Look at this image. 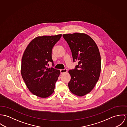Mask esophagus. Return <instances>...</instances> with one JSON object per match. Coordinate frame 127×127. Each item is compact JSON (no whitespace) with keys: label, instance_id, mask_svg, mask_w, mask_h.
Wrapping results in <instances>:
<instances>
[{"label":"esophagus","instance_id":"obj_1","mask_svg":"<svg viewBox=\"0 0 127 127\" xmlns=\"http://www.w3.org/2000/svg\"><path fill=\"white\" fill-rule=\"evenodd\" d=\"M60 72L61 73H64V72H67V70L66 69H61L60 70Z\"/></svg>","mask_w":127,"mask_h":127}]
</instances>
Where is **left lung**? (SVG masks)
<instances>
[{
    "label": "left lung",
    "instance_id": "1",
    "mask_svg": "<svg viewBox=\"0 0 127 127\" xmlns=\"http://www.w3.org/2000/svg\"><path fill=\"white\" fill-rule=\"evenodd\" d=\"M63 37L70 48L73 62L78 61L75 69L69 70V89L75 95L84 96L92 91L100 76L101 57L98 47L83 33L64 34Z\"/></svg>",
    "mask_w": 127,
    "mask_h": 127
}]
</instances>
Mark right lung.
<instances>
[{
    "label": "right lung",
    "instance_id": "add662e5",
    "mask_svg": "<svg viewBox=\"0 0 127 127\" xmlns=\"http://www.w3.org/2000/svg\"><path fill=\"white\" fill-rule=\"evenodd\" d=\"M61 36L60 34L36 37L29 44L24 52L21 75L29 91L37 96L46 98L54 92L60 71L54 68H48L47 66L49 62L54 65L52 49Z\"/></svg>",
    "mask_w": 127,
    "mask_h": 127
}]
</instances>
